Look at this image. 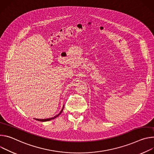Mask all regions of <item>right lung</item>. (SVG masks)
Returning a JSON list of instances; mask_svg holds the SVG:
<instances>
[{
	"label": "right lung",
	"instance_id": "1",
	"mask_svg": "<svg viewBox=\"0 0 154 154\" xmlns=\"http://www.w3.org/2000/svg\"><path fill=\"white\" fill-rule=\"evenodd\" d=\"M63 108H64V105H63V108H62V109L61 110V111L59 112V114H58L57 115H56V116H54L53 117H51V118H48V119H36L37 121H41V122H46V121H50V120H51V119H55L56 117H57V116H59L61 113H62V111H63Z\"/></svg>",
	"mask_w": 154,
	"mask_h": 154
}]
</instances>
